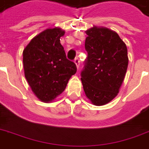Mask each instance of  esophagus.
Instances as JSON below:
<instances>
[{"label":"esophagus","mask_w":149,"mask_h":149,"mask_svg":"<svg viewBox=\"0 0 149 149\" xmlns=\"http://www.w3.org/2000/svg\"><path fill=\"white\" fill-rule=\"evenodd\" d=\"M74 63L76 64V66L77 68V69H79V67H80V60L78 58H76L74 60Z\"/></svg>","instance_id":"1"}]
</instances>
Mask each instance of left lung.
<instances>
[{"label": "left lung", "mask_w": 149, "mask_h": 149, "mask_svg": "<svg viewBox=\"0 0 149 149\" xmlns=\"http://www.w3.org/2000/svg\"><path fill=\"white\" fill-rule=\"evenodd\" d=\"M88 57L81 72L83 89L95 106H104L118 95L125 77L128 56L125 42L115 31L93 26L85 31Z\"/></svg>", "instance_id": "obj_1"}]
</instances>
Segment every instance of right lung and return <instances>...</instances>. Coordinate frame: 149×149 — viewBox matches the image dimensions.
Instances as JSON below:
<instances>
[{"label":"right lung","mask_w":149,"mask_h":149,"mask_svg":"<svg viewBox=\"0 0 149 149\" xmlns=\"http://www.w3.org/2000/svg\"><path fill=\"white\" fill-rule=\"evenodd\" d=\"M65 31L47 28L31 40L23 50L25 77L35 95L50 102L60 95L77 72L76 64L66 58L60 37Z\"/></svg>","instance_id":"1"}]
</instances>
